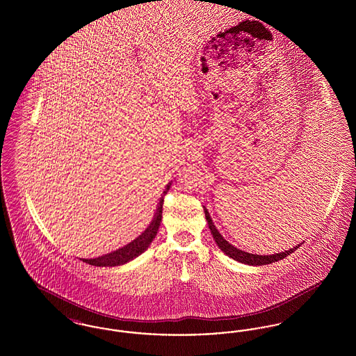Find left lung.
<instances>
[{
	"label": "left lung",
	"mask_w": 356,
	"mask_h": 356,
	"mask_svg": "<svg viewBox=\"0 0 356 356\" xmlns=\"http://www.w3.org/2000/svg\"><path fill=\"white\" fill-rule=\"evenodd\" d=\"M204 213H205V219L208 221V227L211 229V234H212V236L215 238L218 247L220 248L224 254L229 256V257H232L234 260H236L238 263H244V264H248V266H266V264H271V263L279 261V260L287 257L288 254L295 252L300 247V244H302L300 243L296 247H293V248H291L288 251H284V252H280V254H264V256L263 254H248L245 251H241V250H238L236 247H234L232 244H229L224 237L221 236L220 232L215 227L213 221L211 219V216H209V213H208V211L205 208H204Z\"/></svg>",
	"instance_id": "obj_1"
}]
</instances>
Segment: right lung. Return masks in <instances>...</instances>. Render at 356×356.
Masks as SVG:
<instances>
[{
    "label": "right lung",
    "mask_w": 356,
    "mask_h": 356,
    "mask_svg": "<svg viewBox=\"0 0 356 356\" xmlns=\"http://www.w3.org/2000/svg\"><path fill=\"white\" fill-rule=\"evenodd\" d=\"M170 186V183L163 193H167ZM163 202H164V197L160 199V203L157 205V209H156V213L153 216L151 224L147 227V229L140 236L136 237L134 241H131L129 244L121 247L111 254L99 256L95 259H84L83 261L90 264V266H96V267H115V266H122V264L134 260L138 254H143L149 247V244L152 243L153 238L159 231L160 221L163 218L161 216L163 215Z\"/></svg>",
    "instance_id": "1"
}]
</instances>
